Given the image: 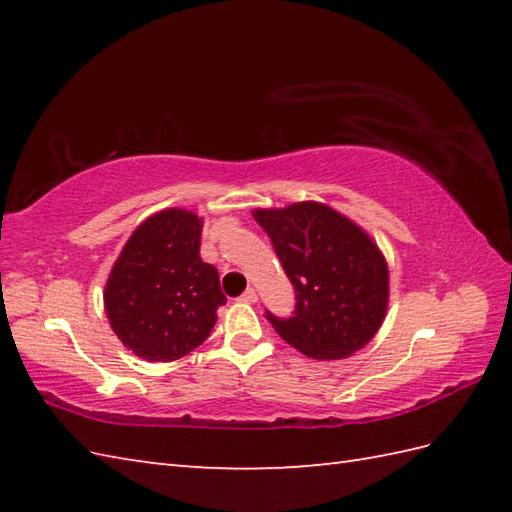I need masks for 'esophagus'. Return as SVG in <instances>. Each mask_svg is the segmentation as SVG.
I'll list each match as a JSON object with an SVG mask.
<instances>
[{
    "label": "esophagus",
    "mask_w": 512,
    "mask_h": 512,
    "mask_svg": "<svg viewBox=\"0 0 512 512\" xmlns=\"http://www.w3.org/2000/svg\"><path fill=\"white\" fill-rule=\"evenodd\" d=\"M242 301H246V303H255L257 301V292H255V288H248L242 297H239Z\"/></svg>",
    "instance_id": "1"
}]
</instances>
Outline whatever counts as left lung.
I'll return each mask as SVG.
<instances>
[{
    "label": "left lung",
    "instance_id": "8db88e82",
    "mask_svg": "<svg viewBox=\"0 0 512 512\" xmlns=\"http://www.w3.org/2000/svg\"><path fill=\"white\" fill-rule=\"evenodd\" d=\"M297 292L295 317L266 312L277 334L317 361H339L374 339L389 303V268L376 242L321 202L255 209Z\"/></svg>",
    "mask_w": 512,
    "mask_h": 512
}]
</instances>
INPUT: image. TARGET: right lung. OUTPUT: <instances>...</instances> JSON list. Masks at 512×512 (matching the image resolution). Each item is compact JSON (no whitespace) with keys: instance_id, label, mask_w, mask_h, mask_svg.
Instances as JSON below:
<instances>
[{"instance_id":"right-lung-1","label":"right lung","mask_w":512,"mask_h":512,"mask_svg":"<svg viewBox=\"0 0 512 512\" xmlns=\"http://www.w3.org/2000/svg\"><path fill=\"white\" fill-rule=\"evenodd\" d=\"M202 217L165 209L129 235L103 290L121 343L145 361H178L206 341L226 297L200 257Z\"/></svg>"}]
</instances>
